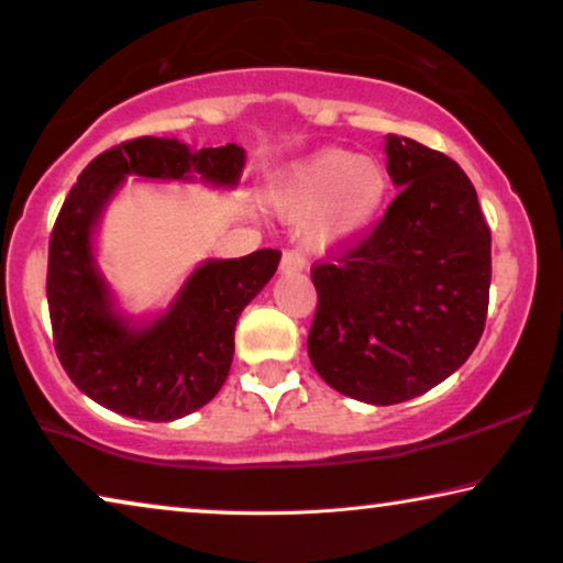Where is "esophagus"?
Instances as JSON below:
<instances>
[{"mask_svg":"<svg viewBox=\"0 0 563 563\" xmlns=\"http://www.w3.org/2000/svg\"><path fill=\"white\" fill-rule=\"evenodd\" d=\"M302 268H305L302 255H299L297 251H284L282 266H279L282 274H297V272H302Z\"/></svg>","mask_w":563,"mask_h":563,"instance_id":"obj_1","label":"esophagus"}]
</instances>
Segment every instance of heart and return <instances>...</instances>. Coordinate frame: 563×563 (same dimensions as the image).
Listing matches in <instances>:
<instances>
[{
    "label": "heart",
    "mask_w": 563,
    "mask_h": 563,
    "mask_svg": "<svg viewBox=\"0 0 563 563\" xmlns=\"http://www.w3.org/2000/svg\"><path fill=\"white\" fill-rule=\"evenodd\" d=\"M390 196L388 167L379 157L328 147L276 175L272 209L289 224H308L320 253L341 251L367 235Z\"/></svg>",
    "instance_id": "obj_1"
}]
</instances>
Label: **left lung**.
Returning a JSON list of instances; mask_svg holds the SVG:
<instances>
[{"label":"left lung","mask_w":563,"mask_h":563,"mask_svg":"<svg viewBox=\"0 0 563 563\" xmlns=\"http://www.w3.org/2000/svg\"><path fill=\"white\" fill-rule=\"evenodd\" d=\"M400 188L377 228L312 272V367L333 390L393 406L460 369L484 333L492 232L476 188L448 155L385 136Z\"/></svg>","instance_id":"8db88e82"}]
</instances>
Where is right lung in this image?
Returning a JSON list of instances; mask_svg holds the SVG:
<instances>
[{
	"mask_svg": "<svg viewBox=\"0 0 563 563\" xmlns=\"http://www.w3.org/2000/svg\"><path fill=\"white\" fill-rule=\"evenodd\" d=\"M245 150H191L178 139L142 136L85 167L64 201L48 243L46 297L54 344L71 383L108 411L142 421H175L199 411L230 375L235 325L272 282L282 253L207 258L152 318H131L98 264V228L126 178L199 184L232 191Z\"/></svg>",
	"mask_w": 563,
	"mask_h": 563,
	"instance_id": "obj_1",
	"label": "right lung"
}]
</instances>
